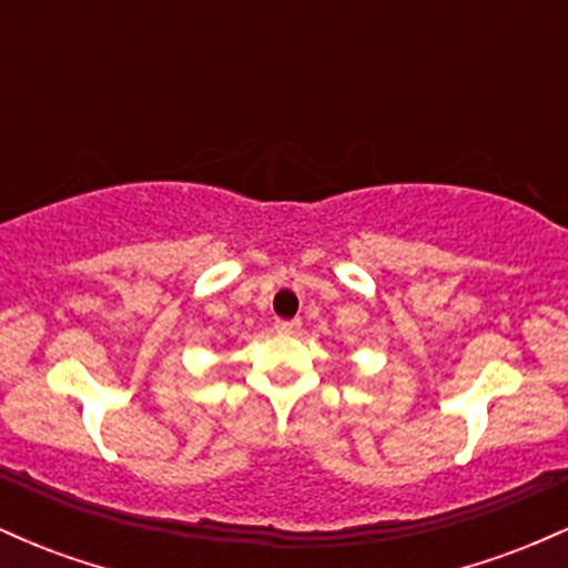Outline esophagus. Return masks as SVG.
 Instances as JSON below:
<instances>
[{
  "instance_id": "34e87169",
  "label": "esophagus",
  "mask_w": 568,
  "mask_h": 568,
  "mask_svg": "<svg viewBox=\"0 0 568 568\" xmlns=\"http://www.w3.org/2000/svg\"><path fill=\"white\" fill-rule=\"evenodd\" d=\"M298 325H302L298 321H277L275 328L280 331V334H296Z\"/></svg>"
}]
</instances>
